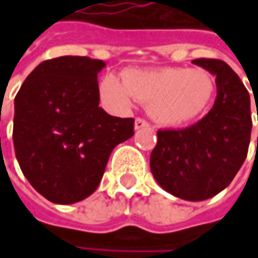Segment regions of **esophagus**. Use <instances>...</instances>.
<instances>
[{
	"mask_svg": "<svg viewBox=\"0 0 258 258\" xmlns=\"http://www.w3.org/2000/svg\"><path fill=\"white\" fill-rule=\"evenodd\" d=\"M142 128H149V124L145 119H142V118H136V121H134V130Z\"/></svg>",
	"mask_w": 258,
	"mask_h": 258,
	"instance_id": "34e87169",
	"label": "esophagus"
}]
</instances>
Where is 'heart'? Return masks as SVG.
Wrapping results in <instances>:
<instances>
[{
  "instance_id": "b5f03b06",
  "label": "heart",
  "mask_w": 258,
  "mask_h": 258,
  "mask_svg": "<svg viewBox=\"0 0 258 258\" xmlns=\"http://www.w3.org/2000/svg\"><path fill=\"white\" fill-rule=\"evenodd\" d=\"M101 97L112 106L128 107L131 97L148 104L151 118L167 127L196 121L211 106L215 80L205 70L182 67L128 69L122 80L107 75L100 83Z\"/></svg>"
}]
</instances>
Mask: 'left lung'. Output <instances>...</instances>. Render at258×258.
Returning <instances> with one entry per match:
<instances>
[{
	"label": "left lung",
	"mask_w": 258,
	"mask_h": 258,
	"mask_svg": "<svg viewBox=\"0 0 258 258\" xmlns=\"http://www.w3.org/2000/svg\"><path fill=\"white\" fill-rule=\"evenodd\" d=\"M215 76L217 98L209 113L182 130H160L151 172L163 189L188 202L217 196L242 167L251 137L249 94L229 64L194 59Z\"/></svg>",
	"instance_id": "left-lung-1"
}]
</instances>
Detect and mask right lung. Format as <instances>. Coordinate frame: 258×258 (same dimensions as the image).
<instances>
[{
  "label": "right lung",
  "instance_id": "add662e5",
  "mask_svg": "<svg viewBox=\"0 0 258 258\" xmlns=\"http://www.w3.org/2000/svg\"><path fill=\"white\" fill-rule=\"evenodd\" d=\"M101 59L59 56L38 64L15 98L13 145L28 182L49 202L72 205L91 196L113 148L134 134L133 118L100 104Z\"/></svg>",
  "mask_w": 258,
  "mask_h": 258
}]
</instances>
